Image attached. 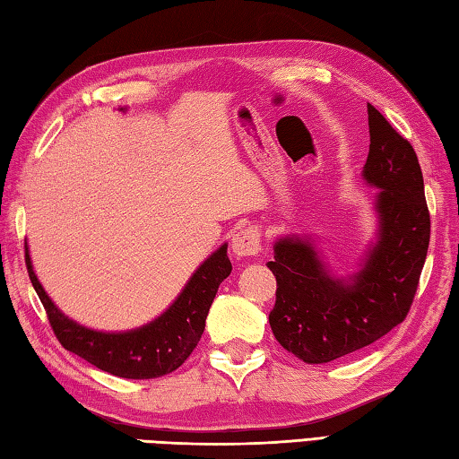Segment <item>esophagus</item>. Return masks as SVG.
<instances>
[{
	"instance_id": "obj_1",
	"label": "esophagus",
	"mask_w": 459,
	"mask_h": 459,
	"mask_svg": "<svg viewBox=\"0 0 459 459\" xmlns=\"http://www.w3.org/2000/svg\"><path fill=\"white\" fill-rule=\"evenodd\" d=\"M231 251L238 259L253 257L261 251V236L255 228H241L231 238Z\"/></svg>"
}]
</instances>
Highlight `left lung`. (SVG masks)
<instances>
[{"label": "left lung", "mask_w": 459, "mask_h": 459, "mask_svg": "<svg viewBox=\"0 0 459 459\" xmlns=\"http://www.w3.org/2000/svg\"><path fill=\"white\" fill-rule=\"evenodd\" d=\"M363 180L377 188L375 238L359 269L333 274L310 236H282L267 263L277 279L274 338L304 363H328L377 342L409 312L430 243L424 178L412 145L368 104Z\"/></svg>", "instance_id": "left-lung-1"}]
</instances>
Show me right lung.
<instances>
[{"label":"right lung","mask_w":459,"mask_h":459,"mask_svg":"<svg viewBox=\"0 0 459 459\" xmlns=\"http://www.w3.org/2000/svg\"><path fill=\"white\" fill-rule=\"evenodd\" d=\"M25 263L63 348L124 379H157L178 369L198 345L218 287L231 273L228 243H223L192 273L175 302L155 320L126 332H100L68 318L50 300L33 271L29 246H25Z\"/></svg>","instance_id":"obj_1"}]
</instances>
